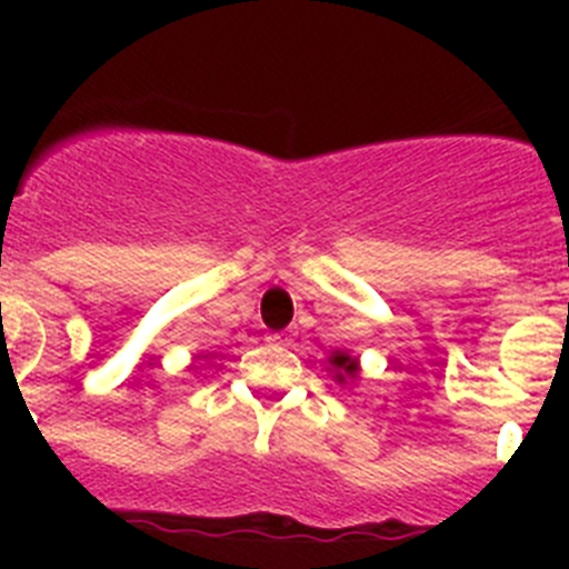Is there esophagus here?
Instances as JSON below:
<instances>
[{"label": "esophagus", "mask_w": 569, "mask_h": 569, "mask_svg": "<svg viewBox=\"0 0 569 569\" xmlns=\"http://www.w3.org/2000/svg\"><path fill=\"white\" fill-rule=\"evenodd\" d=\"M268 341H270V345H276V347H290L288 333H273V336H268Z\"/></svg>", "instance_id": "34e87169"}]
</instances>
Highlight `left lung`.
I'll return each mask as SVG.
<instances>
[{
	"label": "left lung",
	"instance_id": "1",
	"mask_svg": "<svg viewBox=\"0 0 569 569\" xmlns=\"http://www.w3.org/2000/svg\"><path fill=\"white\" fill-rule=\"evenodd\" d=\"M330 373H333V379L339 381V385H356V381L361 379V367H359V356H350L347 350H333L330 353Z\"/></svg>",
	"mask_w": 569,
	"mask_h": 569
}]
</instances>
